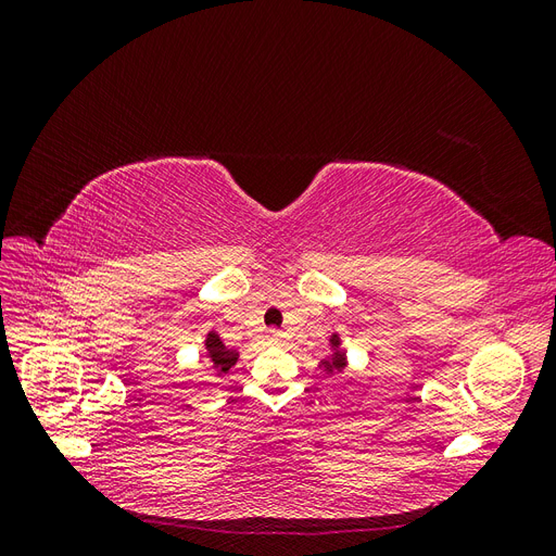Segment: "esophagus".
<instances>
[{"label":"esophagus","mask_w":556,"mask_h":556,"mask_svg":"<svg viewBox=\"0 0 556 556\" xmlns=\"http://www.w3.org/2000/svg\"><path fill=\"white\" fill-rule=\"evenodd\" d=\"M266 339L271 341V343H282L285 333H282V331H276V329H271V331H266Z\"/></svg>","instance_id":"obj_1"}]
</instances>
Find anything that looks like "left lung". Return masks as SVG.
Listing matches in <instances>:
<instances>
[{"label":"left lung","mask_w":556,"mask_h":556,"mask_svg":"<svg viewBox=\"0 0 556 556\" xmlns=\"http://www.w3.org/2000/svg\"><path fill=\"white\" fill-rule=\"evenodd\" d=\"M329 352H331V355L317 364L319 374L341 376V374L345 371V368H348L350 359H348V350H345V345H343V341H341V333H339V331L331 333V339H329Z\"/></svg>","instance_id":"obj_1"}]
</instances>
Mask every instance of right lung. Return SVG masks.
Masks as SVG:
<instances>
[{"mask_svg":"<svg viewBox=\"0 0 556 556\" xmlns=\"http://www.w3.org/2000/svg\"><path fill=\"white\" fill-rule=\"evenodd\" d=\"M197 362L204 364L215 378H225L229 374V368L239 362V350L227 348L225 341L220 339V333L211 329L204 336V355H201Z\"/></svg>","mask_w":556,"mask_h":556,"instance_id":"add662e5","label":"right lung"}]
</instances>
